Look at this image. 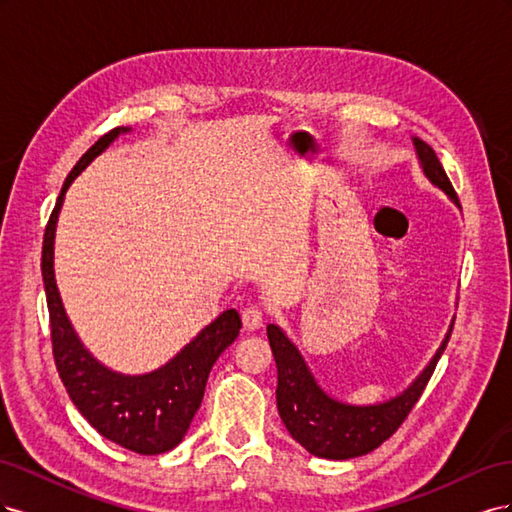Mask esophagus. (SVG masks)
I'll use <instances>...</instances> for the list:
<instances>
[{
  "label": "esophagus",
  "instance_id": "esophagus-1",
  "mask_svg": "<svg viewBox=\"0 0 512 512\" xmlns=\"http://www.w3.org/2000/svg\"><path fill=\"white\" fill-rule=\"evenodd\" d=\"M241 320H243V327H245L247 331L260 329V327H262V309H258V307H254V305L245 307L243 312H241Z\"/></svg>",
  "mask_w": 512,
  "mask_h": 512
}]
</instances>
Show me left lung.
I'll return each mask as SVG.
<instances>
[{
    "mask_svg": "<svg viewBox=\"0 0 512 512\" xmlns=\"http://www.w3.org/2000/svg\"><path fill=\"white\" fill-rule=\"evenodd\" d=\"M412 143L425 177L459 207V198L436 151L421 138H412ZM453 324L455 320L451 322V329H448L438 352L421 371V376L404 393L374 406H350L324 393L299 348L290 342L277 324H269L267 335L277 365V410H280L290 436L305 451L322 459L342 461L374 451L393 436L399 425L406 421L418 397L423 395L433 369H436L448 339H451Z\"/></svg>",
    "mask_w": 512,
    "mask_h": 512,
    "instance_id": "8db88e82",
    "label": "left lung"
}]
</instances>
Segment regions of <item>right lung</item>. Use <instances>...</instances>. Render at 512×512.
Returning a JSON list of instances; mask_svg holds the SVG:
<instances>
[{
  "instance_id": "obj_1",
  "label": "right lung",
  "mask_w": 512,
  "mask_h": 512,
  "mask_svg": "<svg viewBox=\"0 0 512 512\" xmlns=\"http://www.w3.org/2000/svg\"><path fill=\"white\" fill-rule=\"evenodd\" d=\"M126 132L130 128H115L98 138V143L87 149L66 177L44 230L42 280L51 318L55 365L72 404L106 440L138 455H160L175 448L190 429L205 395L209 371L218 356L237 339L241 318L237 309H226L166 365L143 376L117 374L104 367L74 333L59 297L53 269L57 218L70 183L119 134Z\"/></svg>"
}]
</instances>
